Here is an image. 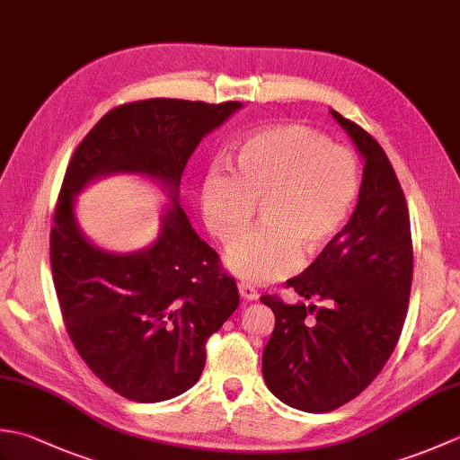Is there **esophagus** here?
I'll return each instance as SVG.
<instances>
[{
  "instance_id": "esophagus-1",
  "label": "esophagus",
  "mask_w": 460,
  "mask_h": 460,
  "mask_svg": "<svg viewBox=\"0 0 460 460\" xmlns=\"http://www.w3.org/2000/svg\"><path fill=\"white\" fill-rule=\"evenodd\" d=\"M239 295L243 300H257L259 298V292L251 285H247V282H239Z\"/></svg>"
}]
</instances>
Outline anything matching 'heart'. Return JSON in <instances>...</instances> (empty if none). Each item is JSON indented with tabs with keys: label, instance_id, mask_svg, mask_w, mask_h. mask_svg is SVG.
<instances>
[{
	"label": "heart",
	"instance_id": "b5f03b06",
	"mask_svg": "<svg viewBox=\"0 0 460 460\" xmlns=\"http://www.w3.org/2000/svg\"><path fill=\"white\" fill-rule=\"evenodd\" d=\"M237 173L213 165L201 190L208 229L221 243L247 229L265 203V227L243 235L225 262L251 285H265L296 270L302 251L314 259L344 235L359 198L354 154L298 124L247 136L237 148Z\"/></svg>",
	"mask_w": 460,
	"mask_h": 460
}]
</instances>
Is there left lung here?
<instances>
[{
    "label": "left lung",
    "mask_w": 460,
    "mask_h": 460,
    "mask_svg": "<svg viewBox=\"0 0 460 460\" xmlns=\"http://www.w3.org/2000/svg\"><path fill=\"white\" fill-rule=\"evenodd\" d=\"M364 158L356 211L344 235L287 280L305 302L261 296L275 312L262 377L282 403L324 413L358 397L394 354L413 280L411 225L392 162L371 136L330 111Z\"/></svg>",
    "instance_id": "1"
}]
</instances>
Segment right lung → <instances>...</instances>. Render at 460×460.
Here are the masks:
<instances>
[{
	"label": "right lung",
	"instance_id": "1",
	"mask_svg": "<svg viewBox=\"0 0 460 460\" xmlns=\"http://www.w3.org/2000/svg\"><path fill=\"white\" fill-rule=\"evenodd\" d=\"M241 102L148 99L106 112L75 150L51 229V270L65 326L94 376L130 402H165L198 384L205 341L239 306L235 279L178 203L181 173L205 134ZM111 172H138L169 190L161 237L111 253L83 235L74 195Z\"/></svg>",
	"mask_w": 460,
	"mask_h": 460
}]
</instances>
